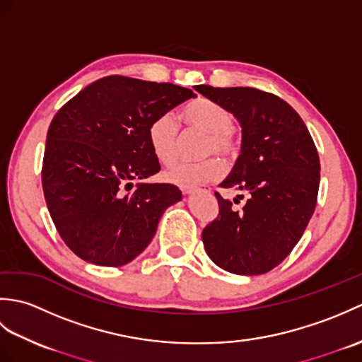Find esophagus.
<instances>
[{
    "mask_svg": "<svg viewBox=\"0 0 362 362\" xmlns=\"http://www.w3.org/2000/svg\"><path fill=\"white\" fill-rule=\"evenodd\" d=\"M201 191H204V193H210V189H201V188H185V189H183V193L194 194V193H201Z\"/></svg>",
    "mask_w": 362,
    "mask_h": 362,
    "instance_id": "34e87169",
    "label": "esophagus"
}]
</instances>
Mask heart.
Returning <instances> with one entry per match:
<instances>
[{"label":"heart","mask_w":362,"mask_h":362,"mask_svg":"<svg viewBox=\"0 0 362 362\" xmlns=\"http://www.w3.org/2000/svg\"><path fill=\"white\" fill-rule=\"evenodd\" d=\"M182 118L187 129L205 134L202 157H209L199 163H175L165 171V179L174 185L193 188L206 182L219 179L224 173V161L214 153H221L232 160L238 153V138L233 126V113L227 107L206 98L189 101L182 110ZM148 140L158 161L171 165L179 156L180 129L173 115L165 113L153 118L148 129Z\"/></svg>","instance_id":"b5f03b06"}]
</instances>
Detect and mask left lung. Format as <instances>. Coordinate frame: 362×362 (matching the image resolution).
<instances>
[{
    "mask_svg": "<svg viewBox=\"0 0 362 362\" xmlns=\"http://www.w3.org/2000/svg\"><path fill=\"white\" fill-rule=\"evenodd\" d=\"M194 88L240 121L241 156L219 187L249 193L241 210L214 193L219 214L204 228V247L227 272L266 274L296 247L316 209V144L298 113L279 96L250 87Z\"/></svg>",
    "mask_w": 362,
    "mask_h": 362,
    "instance_id": "8db88e82",
    "label": "left lung"
}]
</instances>
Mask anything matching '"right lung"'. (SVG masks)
I'll return each instance as SVG.
<instances>
[{
	"instance_id": "1",
	"label": "right lung",
	"mask_w": 362,
	"mask_h": 362,
	"mask_svg": "<svg viewBox=\"0 0 362 362\" xmlns=\"http://www.w3.org/2000/svg\"><path fill=\"white\" fill-rule=\"evenodd\" d=\"M189 88L126 76L98 79L52 118L42 166L51 219L76 255L98 266L130 263L148 247L168 206L169 183H138L160 171L148 140L153 118L194 98Z\"/></svg>"
}]
</instances>
